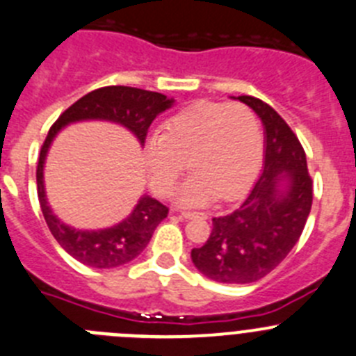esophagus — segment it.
<instances>
[{"instance_id": "1", "label": "esophagus", "mask_w": 356, "mask_h": 356, "mask_svg": "<svg viewBox=\"0 0 356 356\" xmlns=\"http://www.w3.org/2000/svg\"><path fill=\"white\" fill-rule=\"evenodd\" d=\"M181 218H184V220H193V218H206V214H204V213H191V211H182Z\"/></svg>"}]
</instances>
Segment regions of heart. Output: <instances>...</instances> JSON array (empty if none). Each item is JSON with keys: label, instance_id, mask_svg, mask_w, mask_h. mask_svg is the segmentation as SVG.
I'll return each instance as SVG.
<instances>
[{"label": "heart", "instance_id": "1", "mask_svg": "<svg viewBox=\"0 0 356 356\" xmlns=\"http://www.w3.org/2000/svg\"><path fill=\"white\" fill-rule=\"evenodd\" d=\"M195 170L177 193L181 206L200 207L222 195L232 200L252 184L262 159L257 115L243 104L200 101L179 111L143 143V161L152 190L170 195L186 170Z\"/></svg>", "mask_w": 356, "mask_h": 356}]
</instances>
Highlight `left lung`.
<instances>
[{
	"instance_id": "8db88e82",
	"label": "left lung",
	"mask_w": 356,
	"mask_h": 356,
	"mask_svg": "<svg viewBox=\"0 0 356 356\" xmlns=\"http://www.w3.org/2000/svg\"><path fill=\"white\" fill-rule=\"evenodd\" d=\"M257 113L264 126V166L241 206L213 218V230L191 261L222 284H252L287 257L312 207V179L302 143L286 120L252 95L232 97Z\"/></svg>"
}]
</instances>
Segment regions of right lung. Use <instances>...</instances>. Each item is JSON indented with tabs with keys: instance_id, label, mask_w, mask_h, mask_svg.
Segmentation results:
<instances>
[{
	"instance_id": "obj_1",
	"label": "right lung",
	"mask_w": 356,
	"mask_h": 356,
	"mask_svg": "<svg viewBox=\"0 0 356 356\" xmlns=\"http://www.w3.org/2000/svg\"><path fill=\"white\" fill-rule=\"evenodd\" d=\"M174 99H168L158 92L142 90L133 86H104L83 95L69 110L60 115L58 120L49 129L37 165L38 202L54 239L76 261L97 270H110L127 264L145 250L156 227L168 214V209L156 198L142 195L129 216L113 227L81 230L63 223L51 209L44 186V165L56 134L70 124L102 120L126 127L143 147L147 129L152 120L174 106Z\"/></svg>"
}]
</instances>
